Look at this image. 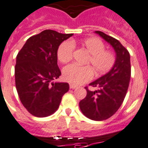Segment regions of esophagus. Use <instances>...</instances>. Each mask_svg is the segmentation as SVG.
Masks as SVG:
<instances>
[{
  "instance_id": "obj_1",
  "label": "esophagus",
  "mask_w": 148,
  "mask_h": 148,
  "mask_svg": "<svg viewBox=\"0 0 148 148\" xmlns=\"http://www.w3.org/2000/svg\"><path fill=\"white\" fill-rule=\"evenodd\" d=\"M69 87L71 88V89H75V88H76V86H75V85H73V84H70Z\"/></svg>"
}]
</instances>
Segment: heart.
Here are the masks:
<instances>
[{"label":"heart","instance_id":"b5f03b06","mask_svg":"<svg viewBox=\"0 0 148 148\" xmlns=\"http://www.w3.org/2000/svg\"><path fill=\"white\" fill-rule=\"evenodd\" d=\"M81 45L90 53L86 64L92 68L74 64L65 67L63 69V78L74 85H80L90 80L93 77L91 68L97 75H103L108 73L115 63L114 53L105 49L104 42L98 38H87L82 41ZM74 47V42H63L58 47V60L64 64L69 62L73 58Z\"/></svg>","mask_w":148,"mask_h":148}]
</instances>
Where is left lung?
I'll list each match as a JSON object with an SVG mask.
<instances>
[{"instance_id": "left-lung-1", "label": "left lung", "mask_w": 148, "mask_h": 148, "mask_svg": "<svg viewBox=\"0 0 148 148\" xmlns=\"http://www.w3.org/2000/svg\"><path fill=\"white\" fill-rule=\"evenodd\" d=\"M95 33L114 48L115 63L106 74L89 84L97 87L96 90H90L87 87V95L79 102V108L87 118L103 121L113 116L122 104L129 88L131 64L129 51L118 40L102 31H96Z\"/></svg>"}]
</instances>
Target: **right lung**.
Segmentation results:
<instances>
[{"label": "right lung", "instance_id": "add662e5", "mask_svg": "<svg viewBox=\"0 0 148 148\" xmlns=\"http://www.w3.org/2000/svg\"><path fill=\"white\" fill-rule=\"evenodd\" d=\"M73 34L45 30L29 38L16 57V87L19 99L30 114L44 117L55 113L69 89L68 83L52 82L61 75L58 49Z\"/></svg>", "mask_w": 148, "mask_h": 148}]
</instances>
